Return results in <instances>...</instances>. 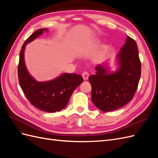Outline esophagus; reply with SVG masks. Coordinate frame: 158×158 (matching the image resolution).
I'll list each match as a JSON object with an SVG mask.
<instances>
[{
	"mask_svg": "<svg viewBox=\"0 0 158 158\" xmlns=\"http://www.w3.org/2000/svg\"><path fill=\"white\" fill-rule=\"evenodd\" d=\"M82 76L84 80H88V78L89 77V73H88V72H83Z\"/></svg>",
	"mask_w": 158,
	"mask_h": 158,
	"instance_id": "esophagus-1",
	"label": "esophagus"
}]
</instances>
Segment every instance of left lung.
<instances>
[{"instance_id":"left-lung-1","label":"left lung","mask_w":158,"mask_h":158,"mask_svg":"<svg viewBox=\"0 0 158 158\" xmlns=\"http://www.w3.org/2000/svg\"><path fill=\"white\" fill-rule=\"evenodd\" d=\"M117 57L120 67L115 73L110 74L104 66L98 65L96 74L89 77L92 102L104 112L118 109L131 102L140 78L141 63L132 38L127 36Z\"/></svg>"}]
</instances>
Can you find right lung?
<instances>
[{
  "mask_svg": "<svg viewBox=\"0 0 158 158\" xmlns=\"http://www.w3.org/2000/svg\"><path fill=\"white\" fill-rule=\"evenodd\" d=\"M47 30L40 29L35 31L23 44L18 66V74L19 84L31 104L44 111L55 113L66 107L72 94L84 80L79 74L65 73L48 82H39L28 73L23 58L26 45Z\"/></svg>",
  "mask_w": 158,
  "mask_h": 158,
  "instance_id": "obj_1",
  "label": "right lung"
}]
</instances>
